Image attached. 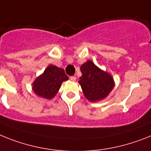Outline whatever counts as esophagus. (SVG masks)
<instances>
[{"mask_svg":"<svg viewBox=\"0 0 151 151\" xmlns=\"http://www.w3.org/2000/svg\"><path fill=\"white\" fill-rule=\"evenodd\" d=\"M77 78H76L75 76H71V77H70V80L71 81H75Z\"/></svg>","mask_w":151,"mask_h":151,"instance_id":"esophagus-1","label":"esophagus"}]
</instances>
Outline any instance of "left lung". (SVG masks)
I'll use <instances>...</instances> for the list:
<instances>
[{"instance_id":"obj_1","label":"left lung","mask_w":151,"mask_h":151,"mask_svg":"<svg viewBox=\"0 0 151 151\" xmlns=\"http://www.w3.org/2000/svg\"><path fill=\"white\" fill-rule=\"evenodd\" d=\"M82 76L78 83L83 95L91 102H98L110 94L115 85L114 78L88 60L81 67Z\"/></svg>"}]
</instances>
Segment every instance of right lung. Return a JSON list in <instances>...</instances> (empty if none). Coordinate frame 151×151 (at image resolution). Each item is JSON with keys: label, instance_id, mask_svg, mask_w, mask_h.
Instances as JSON below:
<instances>
[{"label": "right lung", "instance_id": "add662e5", "mask_svg": "<svg viewBox=\"0 0 151 151\" xmlns=\"http://www.w3.org/2000/svg\"><path fill=\"white\" fill-rule=\"evenodd\" d=\"M69 79L64 70L50 64L32 83V90L37 96L50 100L55 97L61 83Z\"/></svg>", "mask_w": 151, "mask_h": 151}]
</instances>
